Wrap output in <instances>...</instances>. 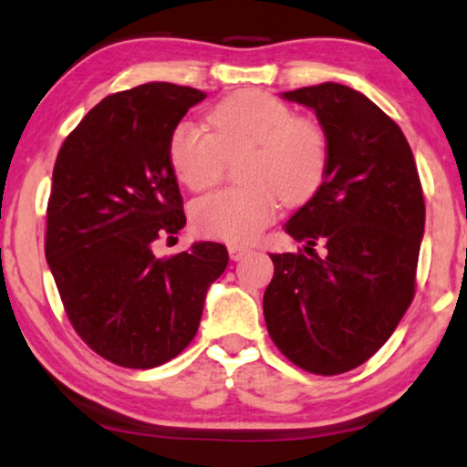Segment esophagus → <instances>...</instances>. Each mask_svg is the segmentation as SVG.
<instances>
[{"label":"esophagus","mask_w":467,"mask_h":467,"mask_svg":"<svg viewBox=\"0 0 467 467\" xmlns=\"http://www.w3.org/2000/svg\"><path fill=\"white\" fill-rule=\"evenodd\" d=\"M249 247H245V245H228V254H231V260L233 262H239V260H243V257H245L247 254H249Z\"/></svg>","instance_id":"34e87169"}]
</instances>
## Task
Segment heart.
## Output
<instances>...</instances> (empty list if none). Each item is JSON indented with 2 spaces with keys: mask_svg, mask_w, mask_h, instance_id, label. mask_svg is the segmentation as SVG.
<instances>
[{
  "mask_svg": "<svg viewBox=\"0 0 467 467\" xmlns=\"http://www.w3.org/2000/svg\"><path fill=\"white\" fill-rule=\"evenodd\" d=\"M210 130L182 120L170 132L168 158L184 187L202 191L224 174L226 158L243 155L241 187L193 203L202 234L251 243L278 213L280 197L303 203L320 191L330 164L328 135L312 118L295 116L285 101L262 91L231 95L207 114Z\"/></svg>",
  "mask_w": 467,
  "mask_h": 467,
  "instance_id": "1",
  "label": "heart"
}]
</instances>
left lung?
<instances>
[{"label":"left lung","mask_w":467,"mask_h":467,"mask_svg":"<svg viewBox=\"0 0 467 467\" xmlns=\"http://www.w3.org/2000/svg\"><path fill=\"white\" fill-rule=\"evenodd\" d=\"M283 98L314 109L328 135L330 164L320 191L285 224L306 247L270 254L264 317L285 358L335 376L372 358L410 307L424 195L401 129L366 95L322 83ZM316 244L325 247L322 256Z\"/></svg>","instance_id":"obj_1"}]
</instances>
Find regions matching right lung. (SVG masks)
Segmentation results:
<instances>
[{"label":"right lung","instance_id":"1","mask_svg":"<svg viewBox=\"0 0 467 467\" xmlns=\"http://www.w3.org/2000/svg\"><path fill=\"white\" fill-rule=\"evenodd\" d=\"M205 93L147 83L108 95L60 147L47 202L46 257L77 335L122 368L176 358L197 335L228 251L202 241L172 257L153 243L184 226L170 132Z\"/></svg>","mask_w":467,"mask_h":467}]
</instances>
